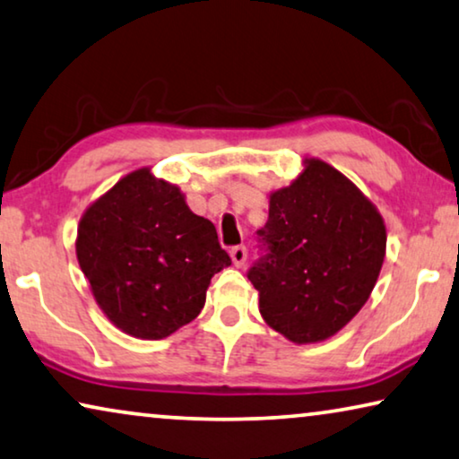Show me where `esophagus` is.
<instances>
[{
	"mask_svg": "<svg viewBox=\"0 0 459 459\" xmlns=\"http://www.w3.org/2000/svg\"><path fill=\"white\" fill-rule=\"evenodd\" d=\"M230 259H232V264L237 265V268H243L245 262H247V249H245L243 245H238V247H232L230 249Z\"/></svg>",
	"mask_w": 459,
	"mask_h": 459,
	"instance_id": "1",
	"label": "esophagus"
}]
</instances>
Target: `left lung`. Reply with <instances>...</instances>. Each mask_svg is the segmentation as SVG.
<instances>
[{"label":"left lung","mask_w":459,"mask_h":459,"mask_svg":"<svg viewBox=\"0 0 459 459\" xmlns=\"http://www.w3.org/2000/svg\"><path fill=\"white\" fill-rule=\"evenodd\" d=\"M259 237L268 255L249 270L259 313L295 344L336 336L357 316L387 245L377 206L321 159H305L290 186L272 191Z\"/></svg>","instance_id":"1"}]
</instances>
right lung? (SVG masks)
I'll return each mask as SVG.
<instances>
[{"mask_svg": "<svg viewBox=\"0 0 459 459\" xmlns=\"http://www.w3.org/2000/svg\"><path fill=\"white\" fill-rule=\"evenodd\" d=\"M76 257L100 311L140 340H162L194 321L212 276L230 265L214 224L150 167L121 177L86 208Z\"/></svg>", "mask_w": 459, "mask_h": 459, "instance_id": "add662e5", "label": "right lung"}]
</instances>
